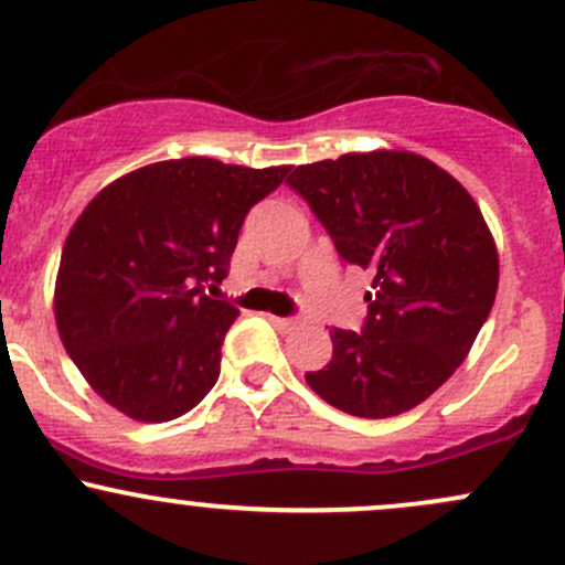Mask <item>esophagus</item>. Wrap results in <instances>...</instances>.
<instances>
[{"instance_id": "34e87169", "label": "esophagus", "mask_w": 565, "mask_h": 565, "mask_svg": "<svg viewBox=\"0 0 565 565\" xmlns=\"http://www.w3.org/2000/svg\"><path fill=\"white\" fill-rule=\"evenodd\" d=\"M271 326H275L277 331H282V333H290V331H296L301 326V320H296V318H275V315H271Z\"/></svg>"}]
</instances>
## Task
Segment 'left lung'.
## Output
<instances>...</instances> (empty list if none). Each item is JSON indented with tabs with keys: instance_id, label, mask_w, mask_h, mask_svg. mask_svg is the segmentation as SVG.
Returning <instances> with one entry per match:
<instances>
[{
	"instance_id": "left-lung-1",
	"label": "left lung",
	"mask_w": 565,
	"mask_h": 565,
	"mask_svg": "<svg viewBox=\"0 0 565 565\" xmlns=\"http://www.w3.org/2000/svg\"><path fill=\"white\" fill-rule=\"evenodd\" d=\"M288 185L339 258L374 275L363 331L333 329L329 366L307 385L369 420L426 402L469 355L499 290V253L471 193L409 150L301 163Z\"/></svg>"
}]
</instances>
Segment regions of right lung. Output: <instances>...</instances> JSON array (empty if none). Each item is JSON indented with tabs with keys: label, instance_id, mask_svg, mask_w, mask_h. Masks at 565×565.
Masks as SVG:
<instances>
[{
	"label": "right lung",
	"instance_id": "add662e5",
	"mask_svg": "<svg viewBox=\"0 0 565 565\" xmlns=\"http://www.w3.org/2000/svg\"><path fill=\"white\" fill-rule=\"evenodd\" d=\"M288 172L191 156L90 199L64 242L53 307L66 353L107 404L167 423L212 391L239 309L204 285L223 282L245 215Z\"/></svg>",
	"mask_w": 565,
	"mask_h": 565
}]
</instances>
